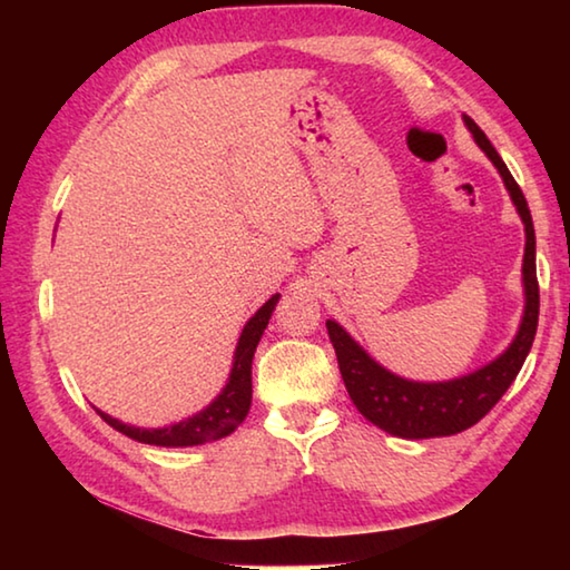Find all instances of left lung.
<instances>
[{"instance_id":"8db88e82","label":"left lung","mask_w":570,"mask_h":570,"mask_svg":"<svg viewBox=\"0 0 570 570\" xmlns=\"http://www.w3.org/2000/svg\"><path fill=\"white\" fill-rule=\"evenodd\" d=\"M465 125L472 138L485 153L490 163L498 168L510 200L518 210L520 220L525 226V254H523V320L515 332V340L508 344L503 354H498L493 362L482 364L480 370L462 374V377L448 382H414L400 374L390 372L374 356L364 350L360 342L352 340V334L340 322L326 320L330 340L334 344L336 362L344 380V387L350 392L366 420L377 424L380 430L390 432L402 440H428V438H448L472 428L485 414L495 407L498 400L508 392L510 384L518 377L520 366L533 346L538 330V278H535V230L530 218L528 200L523 190L518 188L515 178L510 176L503 158L498 156L493 142L485 138L475 122L465 115Z\"/></svg>"}]
</instances>
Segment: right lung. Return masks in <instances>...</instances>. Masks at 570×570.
Wrapping results in <instances>:
<instances>
[{"mask_svg": "<svg viewBox=\"0 0 570 570\" xmlns=\"http://www.w3.org/2000/svg\"><path fill=\"white\" fill-rule=\"evenodd\" d=\"M278 296L282 294H274L268 298V302L244 324V332L238 336L234 362H230V372L224 390H220L214 402L206 404L200 412L190 414V417L180 422L166 424V428H135V424L115 420L108 412H102L98 407H95V412H98L112 430L122 432L125 438H130L135 442H142V445L193 448L230 435V432L246 420V414L250 410V392H254L250 390V362H254V352L258 342H262V334L268 320H272Z\"/></svg>", "mask_w": 570, "mask_h": 570, "instance_id": "right-lung-1", "label": "right lung"}]
</instances>
